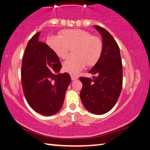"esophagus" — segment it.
<instances>
[{"instance_id":"esophagus-1","label":"esophagus","mask_w":150,"mask_h":150,"mask_svg":"<svg viewBox=\"0 0 150 150\" xmlns=\"http://www.w3.org/2000/svg\"><path fill=\"white\" fill-rule=\"evenodd\" d=\"M71 77L72 80H75V79H78V77H77V76H75V75H71Z\"/></svg>"}]
</instances>
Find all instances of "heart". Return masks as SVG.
<instances>
[{"label":"heart","instance_id":"heart-1","mask_svg":"<svg viewBox=\"0 0 150 150\" xmlns=\"http://www.w3.org/2000/svg\"><path fill=\"white\" fill-rule=\"evenodd\" d=\"M47 44L56 55L65 59L72 48L71 55L63 62L66 72L77 75L85 68L94 66L101 58L103 44L99 37L91 35L86 30L70 29L62 30L59 35H51L47 38Z\"/></svg>","mask_w":150,"mask_h":150}]
</instances>
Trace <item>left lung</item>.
Masks as SVG:
<instances>
[{
  "label": "left lung",
  "mask_w": 150,
  "mask_h": 150,
  "mask_svg": "<svg viewBox=\"0 0 150 150\" xmlns=\"http://www.w3.org/2000/svg\"><path fill=\"white\" fill-rule=\"evenodd\" d=\"M102 38L103 50L97 64L89 71L96 75L90 78L80 77L83 84L80 98L87 110L96 115L110 110L117 103L122 86V64L119 47L104 28L94 25Z\"/></svg>",
  "instance_id": "obj_1"
}]
</instances>
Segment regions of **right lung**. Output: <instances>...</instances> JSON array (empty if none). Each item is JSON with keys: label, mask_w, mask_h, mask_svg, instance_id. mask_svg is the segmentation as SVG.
Masks as SVG:
<instances>
[{"label": "right lung", "mask_w": 150, "mask_h": 150, "mask_svg": "<svg viewBox=\"0 0 150 150\" xmlns=\"http://www.w3.org/2000/svg\"><path fill=\"white\" fill-rule=\"evenodd\" d=\"M40 32L27 45L21 64V83L30 107L42 115H54L61 108L71 77L59 73L61 63L47 44L38 42Z\"/></svg>", "instance_id": "add662e5"}]
</instances>
